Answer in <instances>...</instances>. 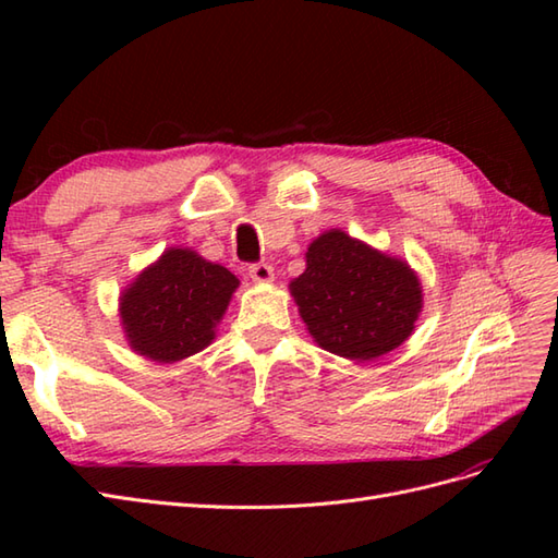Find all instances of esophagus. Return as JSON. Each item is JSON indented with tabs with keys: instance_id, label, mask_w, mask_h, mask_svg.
I'll return each mask as SVG.
<instances>
[{
	"instance_id": "34e87169",
	"label": "esophagus",
	"mask_w": 558,
	"mask_h": 558,
	"mask_svg": "<svg viewBox=\"0 0 558 558\" xmlns=\"http://www.w3.org/2000/svg\"><path fill=\"white\" fill-rule=\"evenodd\" d=\"M248 278H252L254 282H260V286H266V282H272L276 272H272V266H268V264H254V266H248Z\"/></svg>"
}]
</instances>
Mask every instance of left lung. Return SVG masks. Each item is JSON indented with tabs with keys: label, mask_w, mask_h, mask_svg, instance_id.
<instances>
[{
	"label": "left lung",
	"mask_w": 558,
	"mask_h": 558,
	"mask_svg": "<svg viewBox=\"0 0 558 558\" xmlns=\"http://www.w3.org/2000/svg\"><path fill=\"white\" fill-rule=\"evenodd\" d=\"M290 292L318 345L354 362L402 345L422 312L417 272L342 230L310 244L306 268Z\"/></svg>",
	"instance_id": "8db88e82"
}]
</instances>
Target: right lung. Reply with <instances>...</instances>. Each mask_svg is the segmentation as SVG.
<instances>
[{"label":"right lung","instance_id":"right-lung-1","mask_svg":"<svg viewBox=\"0 0 558 558\" xmlns=\"http://www.w3.org/2000/svg\"><path fill=\"white\" fill-rule=\"evenodd\" d=\"M240 286L232 272L192 248H168L122 292L129 345L153 362H180L210 345Z\"/></svg>","mask_w":558,"mask_h":558}]
</instances>
